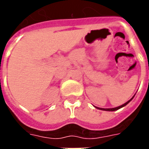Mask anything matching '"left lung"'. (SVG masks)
Returning <instances> with one entry per match:
<instances>
[{
	"mask_svg": "<svg viewBox=\"0 0 149 149\" xmlns=\"http://www.w3.org/2000/svg\"><path fill=\"white\" fill-rule=\"evenodd\" d=\"M134 97H132V99H130L129 100H128V101L126 102L125 104H122V105H120V106H119V107H113V108H99V107H97V108L100 109V110H102V111H117V110H118V109H120V108H121V107H123L126 106V105H127V104H128V103H129V102L131 101V100H132V99H133V98H134Z\"/></svg>",
	"mask_w": 149,
	"mask_h": 149,
	"instance_id": "1",
	"label": "left lung"
}]
</instances>
